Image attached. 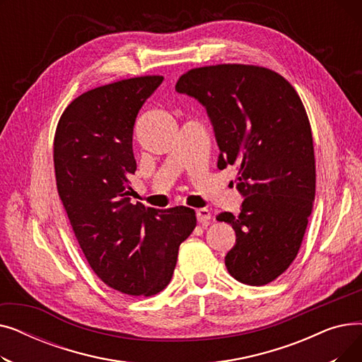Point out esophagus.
Segmentation results:
<instances>
[{
	"instance_id": "1",
	"label": "esophagus",
	"mask_w": 362,
	"mask_h": 362,
	"mask_svg": "<svg viewBox=\"0 0 362 362\" xmlns=\"http://www.w3.org/2000/svg\"><path fill=\"white\" fill-rule=\"evenodd\" d=\"M211 218V213L206 210V208H199V210H197V220L199 223H205Z\"/></svg>"
}]
</instances>
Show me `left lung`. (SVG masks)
Listing matches in <instances>:
<instances>
[{"label": "left lung", "instance_id": "1", "mask_svg": "<svg viewBox=\"0 0 362 362\" xmlns=\"http://www.w3.org/2000/svg\"><path fill=\"white\" fill-rule=\"evenodd\" d=\"M177 93L197 100L211 122L217 167L236 165L240 213L224 262L238 281L262 286L286 270L300 248L315 197L311 126L293 86L276 71L218 64L185 73Z\"/></svg>", "mask_w": 362, "mask_h": 362}]
</instances>
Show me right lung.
<instances>
[{
    "instance_id": "add662e5",
    "label": "right lung",
    "mask_w": 362,
    "mask_h": 362,
    "mask_svg": "<svg viewBox=\"0 0 362 362\" xmlns=\"http://www.w3.org/2000/svg\"><path fill=\"white\" fill-rule=\"evenodd\" d=\"M161 76L95 88L62 114L54 138L59 195L76 239L110 288L132 296L161 292L173 276L180 243L197 226L187 206L133 205V126Z\"/></svg>"
}]
</instances>
